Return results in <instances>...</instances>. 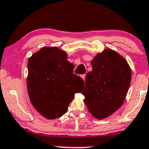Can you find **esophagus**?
Wrapping results in <instances>:
<instances>
[{
  "label": "esophagus",
  "instance_id": "1",
  "mask_svg": "<svg viewBox=\"0 0 149 149\" xmlns=\"http://www.w3.org/2000/svg\"><path fill=\"white\" fill-rule=\"evenodd\" d=\"M81 78L83 79L84 80H85V74H83V75H81Z\"/></svg>",
  "mask_w": 149,
  "mask_h": 149
}]
</instances>
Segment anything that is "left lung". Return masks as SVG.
Returning a JSON list of instances; mask_svg holds the SVG:
<instances>
[{
  "mask_svg": "<svg viewBox=\"0 0 149 149\" xmlns=\"http://www.w3.org/2000/svg\"><path fill=\"white\" fill-rule=\"evenodd\" d=\"M82 94L89 112L98 119L108 117L123 103L131 81L127 61L112 49L98 53L91 62Z\"/></svg>",
  "mask_w": 149,
  "mask_h": 149,
  "instance_id": "left-lung-1",
  "label": "left lung"
}]
</instances>
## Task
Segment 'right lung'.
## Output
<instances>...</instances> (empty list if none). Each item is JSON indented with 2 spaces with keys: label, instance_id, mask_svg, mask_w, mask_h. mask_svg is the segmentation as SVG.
I'll list each match as a JSON object with an SVG mask.
<instances>
[{
  "label": "right lung",
  "instance_id": "right-lung-1",
  "mask_svg": "<svg viewBox=\"0 0 149 149\" xmlns=\"http://www.w3.org/2000/svg\"><path fill=\"white\" fill-rule=\"evenodd\" d=\"M74 65L65 51L57 47H43L28 62L27 89L35 110L48 119L67 112L76 93L81 92L84 81L73 73Z\"/></svg>",
  "mask_w": 149,
  "mask_h": 149
}]
</instances>
